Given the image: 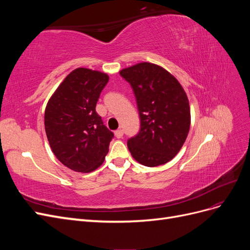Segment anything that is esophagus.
Segmentation results:
<instances>
[{"instance_id": "34e87169", "label": "esophagus", "mask_w": 250, "mask_h": 250, "mask_svg": "<svg viewBox=\"0 0 250 250\" xmlns=\"http://www.w3.org/2000/svg\"><path fill=\"white\" fill-rule=\"evenodd\" d=\"M123 134H124V131H123L122 129H119V130H116V131H115V137H116L117 139H121V138H122Z\"/></svg>"}]
</instances>
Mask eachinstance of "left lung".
I'll use <instances>...</instances> for the list:
<instances>
[{
  "label": "left lung",
  "instance_id": "8db88e82",
  "mask_svg": "<svg viewBox=\"0 0 250 250\" xmlns=\"http://www.w3.org/2000/svg\"><path fill=\"white\" fill-rule=\"evenodd\" d=\"M137 99L141 128L127 142L132 157L147 167L170 162L183 147L191 124L190 104L177 79L164 67L141 62L120 72Z\"/></svg>",
  "mask_w": 250,
  "mask_h": 250
}]
</instances>
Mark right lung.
Wrapping results in <instances>:
<instances>
[{
    "label": "right lung",
    "mask_w": 250,
    "mask_h": 250,
    "mask_svg": "<svg viewBox=\"0 0 250 250\" xmlns=\"http://www.w3.org/2000/svg\"><path fill=\"white\" fill-rule=\"evenodd\" d=\"M108 75L85 67L71 72L52 95L44 110V129L57 160L73 171L100 167L113 133L96 111Z\"/></svg>",
    "instance_id": "right-lung-1"
}]
</instances>
